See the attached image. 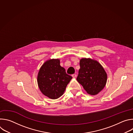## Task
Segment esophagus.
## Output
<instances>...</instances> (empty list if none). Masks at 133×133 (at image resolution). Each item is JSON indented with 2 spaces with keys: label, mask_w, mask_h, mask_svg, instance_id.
Returning a JSON list of instances; mask_svg holds the SVG:
<instances>
[{
  "label": "esophagus",
  "mask_w": 133,
  "mask_h": 133,
  "mask_svg": "<svg viewBox=\"0 0 133 133\" xmlns=\"http://www.w3.org/2000/svg\"><path fill=\"white\" fill-rule=\"evenodd\" d=\"M76 76H77V75L76 74H74L72 75V77L73 78H76Z\"/></svg>",
  "instance_id": "esophagus-1"
}]
</instances>
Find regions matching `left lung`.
<instances>
[{"label": "left lung", "instance_id": "left-lung-1", "mask_svg": "<svg viewBox=\"0 0 133 133\" xmlns=\"http://www.w3.org/2000/svg\"><path fill=\"white\" fill-rule=\"evenodd\" d=\"M77 81L87 92L91 95L98 94L105 86L107 74L102 66L96 61L82 58Z\"/></svg>", "mask_w": 133, "mask_h": 133}]
</instances>
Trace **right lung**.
Instances as JSON below:
<instances>
[{
  "label": "right lung",
  "instance_id": "add662e5",
  "mask_svg": "<svg viewBox=\"0 0 133 133\" xmlns=\"http://www.w3.org/2000/svg\"><path fill=\"white\" fill-rule=\"evenodd\" d=\"M59 59L47 61L41 67L37 76L38 85L45 96L52 99L60 97L71 79Z\"/></svg>",
  "mask_w": 133,
  "mask_h": 133
}]
</instances>
